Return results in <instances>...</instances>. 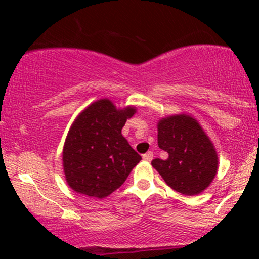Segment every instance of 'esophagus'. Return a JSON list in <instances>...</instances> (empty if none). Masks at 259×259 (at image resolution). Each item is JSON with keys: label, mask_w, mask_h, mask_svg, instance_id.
Listing matches in <instances>:
<instances>
[{"label": "esophagus", "mask_w": 259, "mask_h": 259, "mask_svg": "<svg viewBox=\"0 0 259 259\" xmlns=\"http://www.w3.org/2000/svg\"><path fill=\"white\" fill-rule=\"evenodd\" d=\"M142 158H144V160H146V162H150V160H152L153 158V152L148 151L147 153H145L144 156H142Z\"/></svg>", "instance_id": "1"}]
</instances>
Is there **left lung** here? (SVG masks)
I'll return each mask as SVG.
<instances>
[{
    "label": "left lung",
    "mask_w": 259,
    "mask_h": 259,
    "mask_svg": "<svg viewBox=\"0 0 259 259\" xmlns=\"http://www.w3.org/2000/svg\"><path fill=\"white\" fill-rule=\"evenodd\" d=\"M157 129L158 146L168 158L153 159L152 167L177 192L195 196L204 191L218 171V153L201 124L183 113L159 119Z\"/></svg>",
    "instance_id": "left-lung-1"
}]
</instances>
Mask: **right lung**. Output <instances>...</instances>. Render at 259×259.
I'll list each match as a JSON object with an SVG mask.
<instances>
[{
  "label": "right lung",
  "mask_w": 259,
  "mask_h": 259,
  "mask_svg": "<svg viewBox=\"0 0 259 259\" xmlns=\"http://www.w3.org/2000/svg\"><path fill=\"white\" fill-rule=\"evenodd\" d=\"M136 107L117 108L101 99L79 113L65 138L62 159L65 181L91 198H105L123 185L141 156L121 135Z\"/></svg>",
  "instance_id": "right-lung-1"
}]
</instances>
